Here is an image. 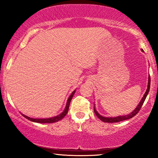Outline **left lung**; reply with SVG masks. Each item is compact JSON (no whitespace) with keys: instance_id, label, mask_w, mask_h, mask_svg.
Instances as JSON below:
<instances>
[{"instance_id":"8db88e82","label":"left lung","mask_w":158,"mask_h":158,"mask_svg":"<svg viewBox=\"0 0 158 158\" xmlns=\"http://www.w3.org/2000/svg\"><path fill=\"white\" fill-rule=\"evenodd\" d=\"M150 81H151V79H150V76H149V77H148V88H147V90H146V93H145L144 96H143V97L142 98V99H141V101L139 102L138 106H137V108H136L135 109V110H133V111H132L130 114H128V115H126V116H119V117H102V116H101L99 113H98L97 110H96L95 108H94V113H95L96 115L97 116L98 118H99V119H100V120H102V122H104V123H118V122H120V121H123V120H126V119H128L132 118V117H135L136 114H137L139 111L141 107H142V106L143 105V102H144L145 99H146V97H147L148 92H149Z\"/></svg>"}]
</instances>
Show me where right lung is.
Masks as SVG:
<instances>
[{
	"mask_svg": "<svg viewBox=\"0 0 158 158\" xmlns=\"http://www.w3.org/2000/svg\"><path fill=\"white\" fill-rule=\"evenodd\" d=\"M75 92H76V90H74L73 93L71 94V95L70 96V97L68 98V102H67L66 107H65V109H64V111H63L61 114H59V115L56 116V117H52V118H48V119H33V118H30V117H27V116L23 115V114H22V115L25 117V118L29 119V120L32 121V122H35V123H52L58 122V121L61 120V119L64 118V116L66 115L67 114H68V109H69V106H70V101H71L72 98H73L74 94H75Z\"/></svg>",
	"mask_w": 158,
	"mask_h": 158,
	"instance_id": "obj_1",
	"label": "right lung"
}]
</instances>
